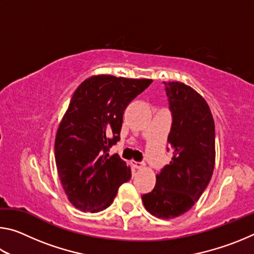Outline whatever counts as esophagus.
Segmentation results:
<instances>
[{
	"label": "esophagus",
	"instance_id": "1",
	"mask_svg": "<svg viewBox=\"0 0 254 254\" xmlns=\"http://www.w3.org/2000/svg\"><path fill=\"white\" fill-rule=\"evenodd\" d=\"M133 166H134L136 169H141V168H143V167H144V163L139 162V161H133Z\"/></svg>",
	"mask_w": 254,
	"mask_h": 254
}]
</instances>
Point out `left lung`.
I'll return each instance as SVG.
<instances>
[{"label": "left lung", "instance_id": "1", "mask_svg": "<svg viewBox=\"0 0 254 254\" xmlns=\"http://www.w3.org/2000/svg\"><path fill=\"white\" fill-rule=\"evenodd\" d=\"M163 84L173 118L168 142L174 156L142 201L149 213L169 220L190 209L212 178L215 126L209 106L198 93L179 81Z\"/></svg>", "mask_w": 254, "mask_h": 254}]
</instances>
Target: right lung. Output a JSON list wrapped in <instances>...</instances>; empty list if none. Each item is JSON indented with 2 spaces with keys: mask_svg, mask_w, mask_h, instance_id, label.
Segmentation results:
<instances>
[{
  "mask_svg": "<svg viewBox=\"0 0 254 254\" xmlns=\"http://www.w3.org/2000/svg\"><path fill=\"white\" fill-rule=\"evenodd\" d=\"M151 83L98 75L75 91L56 134L55 160L67 198L76 208L101 212L130 180V167L109 151L120 141L127 106Z\"/></svg>",
  "mask_w": 254,
  "mask_h": 254,
  "instance_id": "1",
  "label": "right lung"
}]
</instances>
